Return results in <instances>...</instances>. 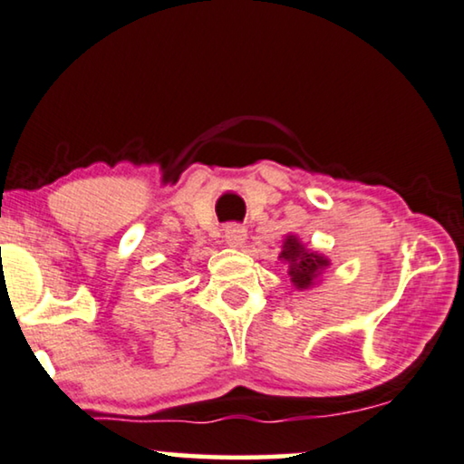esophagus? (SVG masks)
Listing matches in <instances>:
<instances>
[{
	"instance_id": "obj_1",
	"label": "esophagus",
	"mask_w": 464,
	"mask_h": 464,
	"mask_svg": "<svg viewBox=\"0 0 464 464\" xmlns=\"http://www.w3.org/2000/svg\"><path fill=\"white\" fill-rule=\"evenodd\" d=\"M246 237H247V233H246V229L241 225L231 223V225L225 227V241L231 247H241V246H244Z\"/></svg>"
}]
</instances>
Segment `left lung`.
Returning a JSON list of instances; mask_svg holds the SVG:
<instances>
[{"label": "left lung", "instance_id": "left-lung-1", "mask_svg": "<svg viewBox=\"0 0 464 464\" xmlns=\"http://www.w3.org/2000/svg\"><path fill=\"white\" fill-rule=\"evenodd\" d=\"M282 258L290 263V277L296 288H309L317 273L324 266H328V260L313 252H306L296 237L285 239Z\"/></svg>", "mask_w": 464, "mask_h": 464}]
</instances>
